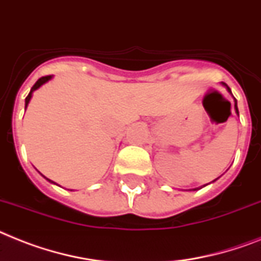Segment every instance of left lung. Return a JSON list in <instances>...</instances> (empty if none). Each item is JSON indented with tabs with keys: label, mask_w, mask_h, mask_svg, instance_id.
<instances>
[{
	"label": "left lung",
	"mask_w": 261,
	"mask_h": 261,
	"mask_svg": "<svg viewBox=\"0 0 261 261\" xmlns=\"http://www.w3.org/2000/svg\"><path fill=\"white\" fill-rule=\"evenodd\" d=\"M226 88H228V91H229V92H230L229 87H226ZM234 109H236V112H237V114H239V110H237V101H236V99H234Z\"/></svg>",
	"instance_id": "obj_1"
}]
</instances>
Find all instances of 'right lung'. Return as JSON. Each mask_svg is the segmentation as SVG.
<instances>
[{
  "label": "right lung",
  "instance_id": "obj_1",
  "mask_svg": "<svg viewBox=\"0 0 261 261\" xmlns=\"http://www.w3.org/2000/svg\"><path fill=\"white\" fill-rule=\"evenodd\" d=\"M50 77H52V76H50V75L42 76V77H40V79L35 83V86L32 87V90H31V92H29V95H28V96L25 97V109H27L28 103H29V100H31V97H32V94H33V91L37 90L39 87H41L42 84H44V83L48 82V80H50ZM46 179H48V178H46ZM49 181H50V179H49Z\"/></svg>",
  "mask_w": 261,
  "mask_h": 261
}]
</instances>
